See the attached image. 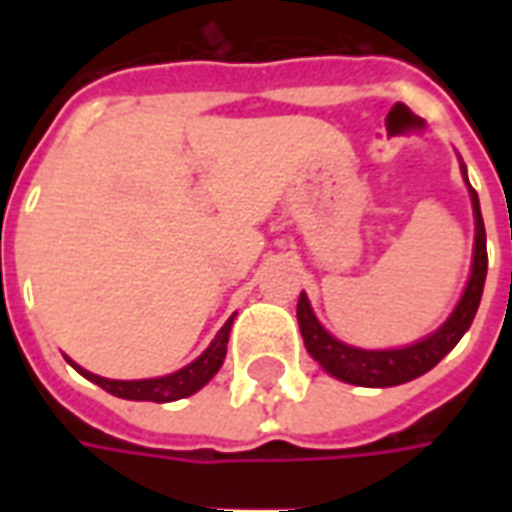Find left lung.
<instances>
[{"label": "left lung", "mask_w": 512, "mask_h": 512, "mask_svg": "<svg viewBox=\"0 0 512 512\" xmlns=\"http://www.w3.org/2000/svg\"><path fill=\"white\" fill-rule=\"evenodd\" d=\"M463 178H466V167H463ZM466 186H469V180H466ZM469 194H472L474 211L472 277L466 282V290H463L461 301L452 310L450 318L441 323L436 332L428 334L425 340L406 345V348H389V351H365V348L345 345L323 329L318 318H315V312H312L307 293H301L299 307H296L301 337H304V345H307L312 359L326 373H332L334 378H340L345 384L397 386L425 376L458 345V340L466 334V329L472 326L474 315H477V307H480V299H483L485 274H488L485 224L483 213H480V200H477V191L472 186H469Z\"/></svg>", "instance_id": "1"}]
</instances>
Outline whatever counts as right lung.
<instances>
[{
  "mask_svg": "<svg viewBox=\"0 0 512 512\" xmlns=\"http://www.w3.org/2000/svg\"><path fill=\"white\" fill-rule=\"evenodd\" d=\"M230 326H233V318L224 323L219 334L213 337V343L202 351L191 365L180 367L175 373L161 378H142V381H115V378H101L95 373H87L84 367H79L76 362H71L84 378H90L93 384H98L101 389H106L109 395L123 397V400H150V403H172V400H180V397L194 395L197 389L208 384L219 367H222L224 356H227V340H230Z\"/></svg>",
  "mask_w": 512,
  "mask_h": 512,
  "instance_id": "right-lung-1",
  "label": "right lung"
}]
</instances>
